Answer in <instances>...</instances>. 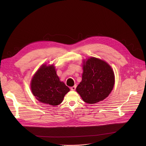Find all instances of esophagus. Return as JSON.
<instances>
[{"label": "esophagus", "mask_w": 146, "mask_h": 146, "mask_svg": "<svg viewBox=\"0 0 146 146\" xmlns=\"http://www.w3.org/2000/svg\"><path fill=\"white\" fill-rule=\"evenodd\" d=\"M76 85H74V86H72V87H71L70 88V89H71V90H75V89H76Z\"/></svg>", "instance_id": "1"}]
</instances>
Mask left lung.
Wrapping results in <instances>:
<instances>
[{"instance_id":"8db88e82","label":"left lung","mask_w":146,"mask_h":146,"mask_svg":"<svg viewBox=\"0 0 146 146\" xmlns=\"http://www.w3.org/2000/svg\"><path fill=\"white\" fill-rule=\"evenodd\" d=\"M114 83L115 76L111 66L102 60L91 57L84 62L82 80L76 91L85 102L94 104L108 96Z\"/></svg>"}]
</instances>
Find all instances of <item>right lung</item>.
<instances>
[{
  "label": "right lung",
  "mask_w": 146,
  "mask_h": 146,
  "mask_svg": "<svg viewBox=\"0 0 146 146\" xmlns=\"http://www.w3.org/2000/svg\"><path fill=\"white\" fill-rule=\"evenodd\" d=\"M31 89L36 98L43 104L57 106L61 104L70 89L60 82L53 65L42 66L33 76Z\"/></svg>",
  "instance_id": "add662e5"
}]
</instances>
